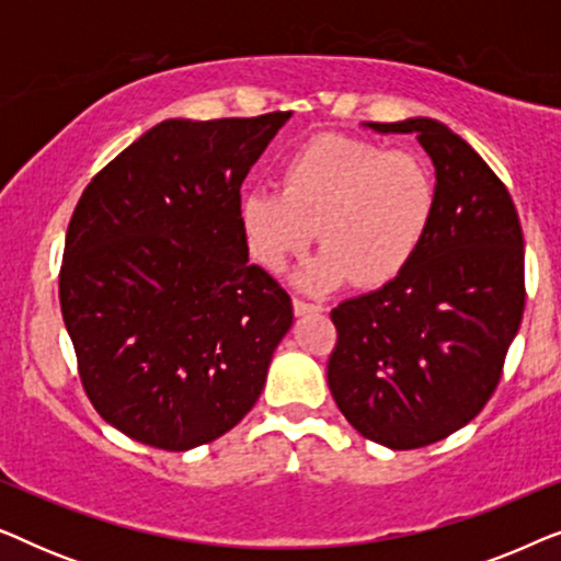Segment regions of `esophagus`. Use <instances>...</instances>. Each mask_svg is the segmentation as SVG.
<instances>
[{"label": "esophagus", "instance_id": "obj_1", "mask_svg": "<svg viewBox=\"0 0 561 561\" xmlns=\"http://www.w3.org/2000/svg\"><path fill=\"white\" fill-rule=\"evenodd\" d=\"M317 311H324L319 304H309L304 301V298H294V313L296 317H306V313H317Z\"/></svg>", "mask_w": 561, "mask_h": 561}]
</instances>
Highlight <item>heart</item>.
Masks as SVG:
<instances>
[{"instance_id":"b5f03b06","label":"heart","mask_w":561,"mask_h":561,"mask_svg":"<svg viewBox=\"0 0 561 561\" xmlns=\"http://www.w3.org/2000/svg\"><path fill=\"white\" fill-rule=\"evenodd\" d=\"M436 214V183L409 150L350 135H317L280 165V191L252 186L240 198L250 255L280 273L290 257L324 242L296 273L311 294L355 278L363 288L393 283L424 248Z\"/></svg>"}]
</instances>
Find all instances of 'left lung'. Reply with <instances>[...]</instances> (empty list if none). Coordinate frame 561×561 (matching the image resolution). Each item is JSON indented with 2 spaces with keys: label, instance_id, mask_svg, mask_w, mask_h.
<instances>
[{
  "label": "left lung",
  "instance_id": "obj_1",
  "mask_svg": "<svg viewBox=\"0 0 561 561\" xmlns=\"http://www.w3.org/2000/svg\"><path fill=\"white\" fill-rule=\"evenodd\" d=\"M416 135L436 168L432 232L409 271L332 311L327 380L365 439H447L495 393L526 304L524 232L503 181L442 122H367Z\"/></svg>",
  "mask_w": 561,
  "mask_h": 561
}]
</instances>
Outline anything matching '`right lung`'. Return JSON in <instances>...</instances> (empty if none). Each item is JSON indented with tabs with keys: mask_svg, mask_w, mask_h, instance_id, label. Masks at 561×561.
Masks as SVG:
<instances>
[{
	"mask_svg": "<svg viewBox=\"0 0 561 561\" xmlns=\"http://www.w3.org/2000/svg\"><path fill=\"white\" fill-rule=\"evenodd\" d=\"M288 117L160 122L76 204L60 311L91 405L129 439L194 449L263 393L294 306L248 263L240 186Z\"/></svg>",
	"mask_w": 561,
	"mask_h": 561,
	"instance_id": "right-lung-1",
	"label": "right lung"
}]
</instances>
